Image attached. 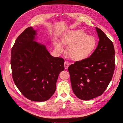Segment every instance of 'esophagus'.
<instances>
[{
  "mask_svg": "<svg viewBox=\"0 0 123 123\" xmlns=\"http://www.w3.org/2000/svg\"><path fill=\"white\" fill-rule=\"evenodd\" d=\"M64 64V66H65V68L66 69H67L68 68V67L70 65V63L68 62V61H65Z\"/></svg>",
  "mask_w": 123,
  "mask_h": 123,
  "instance_id": "esophagus-1",
  "label": "esophagus"
}]
</instances>
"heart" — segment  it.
<instances>
[{
  "instance_id": "heart-1",
  "label": "heart",
  "mask_w": 123,
  "mask_h": 123,
  "mask_svg": "<svg viewBox=\"0 0 123 123\" xmlns=\"http://www.w3.org/2000/svg\"><path fill=\"white\" fill-rule=\"evenodd\" d=\"M63 44L70 46L68 49V54L74 61L83 60L94 52L97 42L96 38L82 30H72L66 34L61 38ZM55 48L59 51L63 50L62 44L57 43Z\"/></svg>"
}]
</instances>
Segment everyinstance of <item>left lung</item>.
I'll return each mask as SVG.
<instances>
[{
    "instance_id": "obj_1",
    "label": "left lung",
    "mask_w": 123,
    "mask_h": 123,
    "mask_svg": "<svg viewBox=\"0 0 123 123\" xmlns=\"http://www.w3.org/2000/svg\"><path fill=\"white\" fill-rule=\"evenodd\" d=\"M98 45L89 57L77 61L68 67L73 91L80 99L89 100L102 95L113 75L115 50L112 42L96 27Z\"/></svg>"
}]
</instances>
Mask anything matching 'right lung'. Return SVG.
Returning a JSON list of instances; mask_svg holds the SVG:
<instances>
[{
  "label": "right lung",
  "instance_id": "obj_1",
  "mask_svg": "<svg viewBox=\"0 0 123 123\" xmlns=\"http://www.w3.org/2000/svg\"><path fill=\"white\" fill-rule=\"evenodd\" d=\"M36 30L26 28L11 49V65L15 85L25 98L44 102L54 93L56 82L64 70V60L52 56L46 46L34 41Z\"/></svg>",
  "mask_w": 123,
  "mask_h": 123
}]
</instances>
